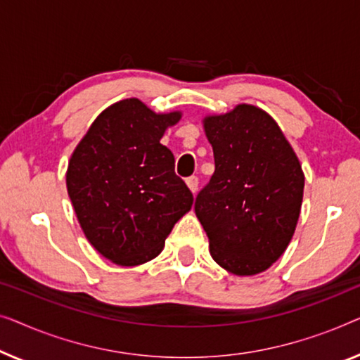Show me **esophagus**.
<instances>
[{
  "instance_id": "34e87169",
  "label": "esophagus",
  "mask_w": 360,
  "mask_h": 360,
  "mask_svg": "<svg viewBox=\"0 0 360 360\" xmlns=\"http://www.w3.org/2000/svg\"><path fill=\"white\" fill-rule=\"evenodd\" d=\"M186 184H187V187H189L192 192H195L197 191V186H199V179H197V176H191V178L186 179Z\"/></svg>"
}]
</instances>
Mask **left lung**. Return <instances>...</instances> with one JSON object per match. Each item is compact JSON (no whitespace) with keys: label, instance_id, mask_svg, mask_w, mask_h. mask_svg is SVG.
I'll list each match as a JSON object with an SVG mask.
<instances>
[{"label":"left lung","instance_id":"obj_1","mask_svg":"<svg viewBox=\"0 0 360 360\" xmlns=\"http://www.w3.org/2000/svg\"><path fill=\"white\" fill-rule=\"evenodd\" d=\"M215 173L195 199V215L217 264L256 276L287 250L300 217L302 165L274 119L251 104L204 117Z\"/></svg>","mask_w":360,"mask_h":360}]
</instances>
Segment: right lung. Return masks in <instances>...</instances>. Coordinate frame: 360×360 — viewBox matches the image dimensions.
Here are the masks:
<instances>
[{"label":"right lung","instance_id":"obj_1","mask_svg":"<svg viewBox=\"0 0 360 360\" xmlns=\"http://www.w3.org/2000/svg\"><path fill=\"white\" fill-rule=\"evenodd\" d=\"M181 112L156 114L130 98L101 112L75 148L67 189L84 236L105 259L139 266L160 255L192 192L160 143Z\"/></svg>","mask_w":360,"mask_h":360}]
</instances>
